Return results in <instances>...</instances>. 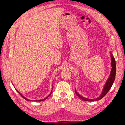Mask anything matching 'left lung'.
Returning <instances> with one entry per match:
<instances>
[{
	"label": "left lung",
	"mask_w": 125,
	"mask_h": 125,
	"mask_svg": "<svg viewBox=\"0 0 125 125\" xmlns=\"http://www.w3.org/2000/svg\"><path fill=\"white\" fill-rule=\"evenodd\" d=\"M110 55H111V73L109 75V78H108L107 81H106L105 84V86L104 87V88L103 89L102 92L101 94L100 95V96L98 97L95 98V99H88V98H84L78 94L76 90L75 89V92L76 94L77 95V96L79 97L80 98L84 101H98L99 100L103 97L105 96V95H106V94L109 91L111 87H112L113 84L115 81V73H116V64H115V59L114 58L113 55L112 54L111 52H110Z\"/></svg>",
	"instance_id": "1"
}]
</instances>
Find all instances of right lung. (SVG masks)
Masks as SVG:
<instances>
[{
    "mask_svg": "<svg viewBox=\"0 0 125 125\" xmlns=\"http://www.w3.org/2000/svg\"><path fill=\"white\" fill-rule=\"evenodd\" d=\"M52 91H51V93H50V94H49V95L48 96H47V97H45V98H44V99H42V100H33V101H43V100H45V99H47V98H48V97H49V96H50V95H51V94H52ZM17 92H18V93H19V94H20V95H21V96H22V97H23V98H24V99L26 100H27V101H31L30 100H29V99H27V98H26L24 97V96H23V95H22V94H21L20 93V92H19V91H18V90H17Z\"/></svg>",
    "mask_w": 125,
    "mask_h": 125,
    "instance_id": "add662e5",
    "label": "right lung"
}]
</instances>
